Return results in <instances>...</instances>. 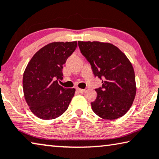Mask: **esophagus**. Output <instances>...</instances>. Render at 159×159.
Wrapping results in <instances>:
<instances>
[{
	"label": "esophagus",
	"mask_w": 159,
	"mask_h": 159,
	"mask_svg": "<svg viewBox=\"0 0 159 159\" xmlns=\"http://www.w3.org/2000/svg\"><path fill=\"white\" fill-rule=\"evenodd\" d=\"M77 91H78V92H79V93H84V92L85 91V89H80V88H77Z\"/></svg>",
	"instance_id": "34e87169"
}]
</instances>
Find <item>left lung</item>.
Segmentation results:
<instances>
[{"mask_svg": "<svg viewBox=\"0 0 159 159\" xmlns=\"http://www.w3.org/2000/svg\"><path fill=\"white\" fill-rule=\"evenodd\" d=\"M78 46L95 77L102 79V87L95 89L96 100L91 102L93 112L105 120L123 116L136 94L135 72L130 60L110 43L78 41Z\"/></svg>", "mask_w": 159, "mask_h": 159, "instance_id": "8db88e82", "label": "left lung"}]
</instances>
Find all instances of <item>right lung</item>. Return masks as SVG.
I'll return each mask as SVG.
<instances>
[{
  "instance_id": "add662e5",
  "label": "right lung",
  "mask_w": 159,
  "mask_h": 159,
  "mask_svg": "<svg viewBox=\"0 0 159 159\" xmlns=\"http://www.w3.org/2000/svg\"><path fill=\"white\" fill-rule=\"evenodd\" d=\"M77 47V41L52 42L36 53L23 76L24 98L30 110L39 118L52 120L67 110L75 88H64L62 69Z\"/></svg>"
}]
</instances>
